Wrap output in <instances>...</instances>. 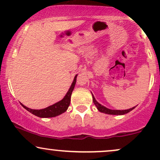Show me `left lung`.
<instances>
[{
  "label": "left lung",
  "instance_id": "1",
  "mask_svg": "<svg viewBox=\"0 0 160 160\" xmlns=\"http://www.w3.org/2000/svg\"><path fill=\"white\" fill-rule=\"evenodd\" d=\"M92 95L93 103H94V104L95 105V107L97 108L98 111H100V112H102V113H107V114H111V115H124V114H126V113H128V112L132 111L134 108L136 107V106H135V107L129 108V109H127V110H112V109H109V108L104 107V105H102V104H101L100 103H98V102L96 101V99L95 98L94 95H93L92 93Z\"/></svg>",
  "mask_w": 160,
  "mask_h": 160
}]
</instances>
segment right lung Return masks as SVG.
Returning <instances> with one entry per match:
<instances>
[{
  "label": "right lung",
  "instance_id": "add662e5",
  "mask_svg": "<svg viewBox=\"0 0 160 160\" xmlns=\"http://www.w3.org/2000/svg\"><path fill=\"white\" fill-rule=\"evenodd\" d=\"M78 74L75 75L74 80H73L72 83H71V86H70L68 91L67 92V93H66L65 97H64L61 101H59V102L53 104L52 105H50L49 106V107L43 108V109H40V110L31 109V108H27L26 106H25L24 104L21 103L22 106L25 109H26L28 111L32 113V114L35 115L38 117H41V118L55 117H57V116L62 114V113H65V112L68 110V108L70 103H71V94H72V92L74 90L75 84H76L77 77H78Z\"/></svg>",
  "mask_w": 160,
  "mask_h": 160
}]
</instances>
